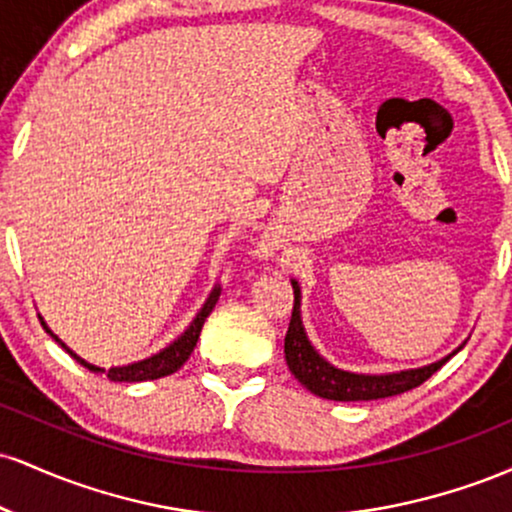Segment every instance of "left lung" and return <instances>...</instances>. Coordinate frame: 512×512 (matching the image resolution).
<instances>
[{"mask_svg":"<svg viewBox=\"0 0 512 512\" xmlns=\"http://www.w3.org/2000/svg\"><path fill=\"white\" fill-rule=\"evenodd\" d=\"M293 286V313L289 322V332L284 339V354L291 373L296 375L298 383L308 387L310 392L322 399H334V402H368V399H383L402 392L414 390L424 380L431 378L440 366L452 356L440 358L424 368L399 370V373L385 375H366V373H349V370L334 368L325 358L315 351L305 334L301 320V286L296 279H291ZM462 349V346H460Z\"/></svg>","mask_w":512,"mask_h":512,"instance_id":"obj_1","label":"left lung"}]
</instances>
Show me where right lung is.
Listing matches in <instances>:
<instances>
[{
	"instance_id": "obj_1",
	"label": "right lung",
	"mask_w": 512,
	"mask_h": 512,
	"mask_svg": "<svg viewBox=\"0 0 512 512\" xmlns=\"http://www.w3.org/2000/svg\"><path fill=\"white\" fill-rule=\"evenodd\" d=\"M219 296H221V284H216L209 293L207 303L202 305V310H199L195 320L190 322V327H187V330L182 332L173 344H168L166 349H161L154 356L144 358V361L129 363V366H115V368H108V370L101 368V366H93V363H88L81 356H76L74 351L69 349V346L64 344L62 339L57 337V334L52 332L48 325H45L43 317H40V315L38 317H40V325H43V330L48 332L57 344H62V349L67 351V354L72 356L76 363H81V366L91 370V373L108 375V380H113V383H144V380H156V378H163V375L175 373V370H178L182 363L190 358V354L195 351V346H197V339H199V332H202V327H204V320H207L211 310H214V305L219 303Z\"/></svg>"
}]
</instances>
